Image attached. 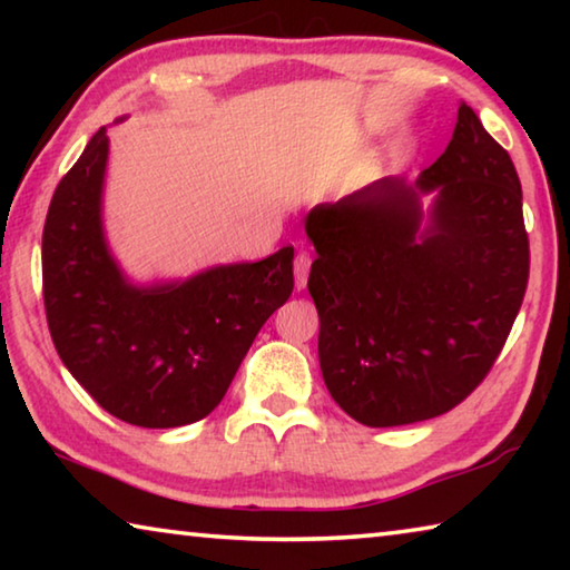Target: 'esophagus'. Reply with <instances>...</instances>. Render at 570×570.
I'll return each mask as SVG.
<instances>
[{"label": "esophagus", "instance_id": "obj_1", "mask_svg": "<svg viewBox=\"0 0 570 570\" xmlns=\"http://www.w3.org/2000/svg\"><path fill=\"white\" fill-rule=\"evenodd\" d=\"M308 268H312V258H308L306 250H302V254H296V262H294V282H296L298 292L306 286Z\"/></svg>", "mask_w": 570, "mask_h": 570}]
</instances>
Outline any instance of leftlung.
Returning a JSON list of instances; mask_svg holds the SVG:
<instances>
[{
  "instance_id": "obj_1",
  "label": "left lung",
  "mask_w": 570,
  "mask_h": 570,
  "mask_svg": "<svg viewBox=\"0 0 570 570\" xmlns=\"http://www.w3.org/2000/svg\"><path fill=\"white\" fill-rule=\"evenodd\" d=\"M304 228L324 384L350 417L422 422L485 380L523 304L530 250L513 160L470 105L417 180H374L314 206Z\"/></svg>"
}]
</instances>
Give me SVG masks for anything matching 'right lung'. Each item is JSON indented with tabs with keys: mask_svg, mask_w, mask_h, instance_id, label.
I'll return each mask as SVG.
<instances>
[{
	"mask_svg": "<svg viewBox=\"0 0 570 570\" xmlns=\"http://www.w3.org/2000/svg\"><path fill=\"white\" fill-rule=\"evenodd\" d=\"M108 130L57 186L42 234V294L55 350L112 417L153 430L204 420L258 330L294 288V248L180 282L132 284L102 226Z\"/></svg>",
	"mask_w": 570,
	"mask_h": 570,
	"instance_id": "obj_1",
	"label": "right lung"
}]
</instances>
